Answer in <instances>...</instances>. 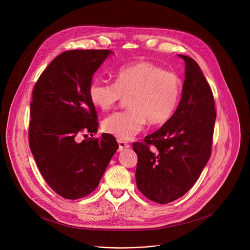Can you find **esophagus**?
Returning <instances> with one entry per match:
<instances>
[{"mask_svg": "<svg viewBox=\"0 0 250 250\" xmlns=\"http://www.w3.org/2000/svg\"><path fill=\"white\" fill-rule=\"evenodd\" d=\"M118 144H119V150L120 151H123L124 149H126V148H128L129 147V145L128 144H126V142H125V141H123V140H118Z\"/></svg>", "mask_w": 250, "mask_h": 250, "instance_id": "obj_1", "label": "esophagus"}]
</instances>
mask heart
<instances>
[{
  "instance_id": "b5f03b06",
  "label": "heart",
  "mask_w": 250,
  "mask_h": 250,
  "mask_svg": "<svg viewBox=\"0 0 250 250\" xmlns=\"http://www.w3.org/2000/svg\"><path fill=\"white\" fill-rule=\"evenodd\" d=\"M182 89L179 75L152 62L139 61L121 66L116 72V82L93 78L88 95L102 111L127 97L128 109L106 117L102 127L120 140H129L144 129L146 121L154 125L166 123L180 103Z\"/></svg>"
}]
</instances>
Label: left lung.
<instances>
[{
  "mask_svg": "<svg viewBox=\"0 0 250 250\" xmlns=\"http://www.w3.org/2000/svg\"><path fill=\"white\" fill-rule=\"evenodd\" d=\"M185 61L182 98L173 116L145 144L134 142L138 161L135 180L138 190L158 204L173 202L196 183L210 156L215 101L198 63Z\"/></svg>",
  "mask_w": 250,
  "mask_h": 250,
  "instance_id": "left-lung-1",
  "label": "left lung"
}]
</instances>
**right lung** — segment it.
<instances>
[{"instance_id": "obj_1", "label": "right lung", "mask_w": 250, "mask_h": 250, "mask_svg": "<svg viewBox=\"0 0 250 250\" xmlns=\"http://www.w3.org/2000/svg\"><path fill=\"white\" fill-rule=\"evenodd\" d=\"M111 50H69L59 54L35 83L30 103L29 147L49 187L65 199L86 197L99 185L119 148L112 134L99 138L98 115L88 95L94 73Z\"/></svg>"}]
</instances>
